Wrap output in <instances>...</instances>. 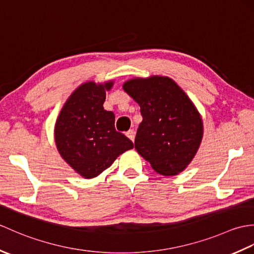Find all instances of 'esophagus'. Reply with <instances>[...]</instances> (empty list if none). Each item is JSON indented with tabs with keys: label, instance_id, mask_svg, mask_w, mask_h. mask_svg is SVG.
<instances>
[{
	"label": "esophagus",
	"instance_id": "esophagus-1",
	"mask_svg": "<svg viewBox=\"0 0 254 254\" xmlns=\"http://www.w3.org/2000/svg\"><path fill=\"white\" fill-rule=\"evenodd\" d=\"M126 135L131 139V141H134V138H135V132H134V130H128L127 133H126Z\"/></svg>",
	"mask_w": 254,
	"mask_h": 254
}]
</instances>
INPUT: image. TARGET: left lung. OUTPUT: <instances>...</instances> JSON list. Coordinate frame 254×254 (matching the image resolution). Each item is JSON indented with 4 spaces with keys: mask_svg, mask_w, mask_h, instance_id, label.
<instances>
[{
    "mask_svg": "<svg viewBox=\"0 0 254 254\" xmlns=\"http://www.w3.org/2000/svg\"><path fill=\"white\" fill-rule=\"evenodd\" d=\"M123 89L141 107L137 153L160 175L186 169L201 144L203 122L185 91L163 76L130 79Z\"/></svg>",
    "mask_w": 254,
    "mask_h": 254,
    "instance_id": "1",
    "label": "left lung"
}]
</instances>
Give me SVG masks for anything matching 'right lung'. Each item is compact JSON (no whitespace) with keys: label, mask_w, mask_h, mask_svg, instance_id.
Segmentation results:
<instances>
[{"label":"right lung","mask_w":254,"mask_h":254,"mask_svg":"<svg viewBox=\"0 0 254 254\" xmlns=\"http://www.w3.org/2000/svg\"><path fill=\"white\" fill-rule=\"evenodd\" d=\"M113 83H85L69 96L59 116L55 137L63 159L86 179L112 165L119 155L134 147L115 127V113L104 109L106 89Z\"/></svg>","instance_id":"1"}]
</instances>
